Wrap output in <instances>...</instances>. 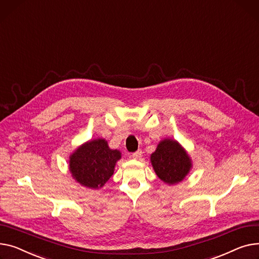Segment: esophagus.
I'll list each match as a JSON object with an SVG mask.
<instances>
[{
	"instance_id": "obj_1",
	"label": "esophagus",
	"mask_w": 259,
	"mask_h": 259,
	"mask_svg": "<svg viewBox=\"0 0 259 259\" xmlns=\"http://www.w3.org/2000/svg\"><path fill=\"white\" fill-rule=\"evenodd\" d=\"M141 155H142V150H141V149H138L137 151H135V153H133L132 157H133L134 159H139V158L141 157Z\"/></svg>"
}]
</instances>
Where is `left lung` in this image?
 I'll return each instance as SVG.
<instances>
[{"label": "left lung", "instance_id": "left-lung-1", "mask_svg": "<svg viewBox=\"0 0 259 259\" xmlns=\"http://www.w3.org/2000/svg\"><path fill=\"white\" fill-rule=\"evenodd\" d=\"M157 176L167 184H176L190 170L191 162L185 150L177 141L165 139L150 156Z\"/></svg>", "mask_w": 259, "mask_h": 259}]
</instances>
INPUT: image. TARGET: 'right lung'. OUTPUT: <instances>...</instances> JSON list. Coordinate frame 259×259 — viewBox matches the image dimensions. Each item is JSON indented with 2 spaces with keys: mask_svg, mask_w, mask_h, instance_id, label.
Here are the masks:
<instances>
[{
  "mask_svg": "<svg viewBox=\"0 0 259 259\" xmlns=\"http://www.w3.org/2000/svg\"><path fill=\"white\" fill-rule=\"evenodd\" d=\"M120 158V151L110 149L105 140H93L80 146L70 157V171L81 185L99 188L113 176Z\"/></svg>",
  "mask_w": 259,
  "mask_h": 259,
  "instance_id": "add662e5",
  "label": "right lung"
}]
</instances>
